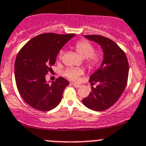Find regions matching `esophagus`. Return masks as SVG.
I'll list each match as a JSON object with an SVG mask.
<instances>
[{
	"label": "esophagus",
	"instance_id": "esophagus-1",
	"mask_svg": "<svg viewBox=\"0 0 146 146\" xmlns=\"http://www.w3.org/2000/svg\"><path fill=\"white\" fill-rule=\"evenodd\" d=\"M71 85H73V86L76 87V88H79L80 86H81V85L80 84H76V83H72Z\"/></svg>",
	"mask_w": 146,
	"mask_h": 146
}]
</instances>
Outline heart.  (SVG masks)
Segmentation results:
<instances>
[{
    "instance_id": "heart-1",
    "label": "heart",
    "mask_w": 146,
    "mask_h": 146,
    "mask_svg": "<svg viewBox=\"0 0 146 146\" xmlns=\"http://www.w3.org/2000/svg\"><path fill=\"white\" fill-rule=\"evenodd\" d=\"M74 49L76 50V52L79 54L83 59L87 58V65L89 68H94L97 66L99 64L102 58V55L100 53L94 52V47L91 42L86 40H82L78 42L75 44ZM64 52L60 50L58 53V59L60 60L63 55ZM83 73L81 70H74V69H70L68 70L65 73V75L68 78L71 80H77L78 78Z\"/></svg>"
}]
</instances>
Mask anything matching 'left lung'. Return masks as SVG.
<instances>
[{
    "mask_svg": "<svg viewBox=\"0 0 146 146\" xmlns=\"http://www.w3.org/2000/svg\"><path fill=\"white\" fill-rule=\"evenodd\" d=\"M85 38L100 45L103 60L99 68L90 77L92 92L82 100L87 108L94 111L107 110L119 99L127 82L129 72L126 54L114 42L101 35H85Z\"/></svg>",
    "mask_w": 146,
    "mask_h": 146,
    "instance_id": "obj_1",
    "label": "left lung"
}]
</instances>
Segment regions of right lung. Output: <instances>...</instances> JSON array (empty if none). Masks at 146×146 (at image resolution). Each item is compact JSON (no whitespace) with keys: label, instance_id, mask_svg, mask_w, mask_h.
I'll use <instances>...</instances> for the list:
<instances>
[{"label":"right lung","instance_id":"obj_1","mask_svg":"<svg viewBox=\"0 0 146 146\" xmlns=\"http://www.w3.org/2000/svg\"><path fill=\"white\" fill-rule=\"evenodd\" d=\"M74 34H42L29 41L15 61V80L18 91L27 104L39 111L55 108L69 82L59 77L50 85L45 76L51 70L62 47Z\"/></svg>","mask_w":146,"mask_h":146}]
</instances>
